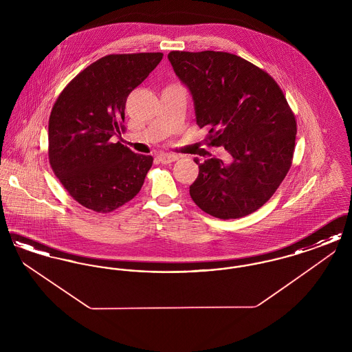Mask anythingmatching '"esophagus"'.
<instances>
[{"label": "esophagus", "mask_w": 352, "mask_h": 352, "mask_svg": "<svg viewBox=\"0 0 352 352\" xmlns=\"http://www.w3.org/2000/svg\"><path fill=\"white\" fill-rule=\"evenodd\" d=\"M157 160L161 162V164H171V162H175L178 160V155L175 154H160L157 157Z\"/></svg>", "instance_id": "1"}]
</instances>
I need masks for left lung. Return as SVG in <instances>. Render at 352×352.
I'll use <instances>...</instances> for the list:
<instances>
[{
  "instance_id": "8db88e82",
  "label": "left lung",
  "mask_w": 352,
  "mask_h": 352,
  "mask_svg": "<svg viewBox=\"0 0 352 352\" xmlns=\"http://www.w3.org/2000/svg\"><path fill=\"white\" fill-rule=\"evenodd\" d=\"M168 60L192 95L208 146L231 164L208 158L190 186L195 204L214 218L247 217L272 198L292 166L297 122L267 71L223 51H171Z\"/></svg>"
}]
</instances>
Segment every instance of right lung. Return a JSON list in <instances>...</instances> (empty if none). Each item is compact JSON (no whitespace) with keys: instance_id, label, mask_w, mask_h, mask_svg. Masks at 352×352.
I'll list each match as a JSON object with an SVG mask.
<instances>
[{"instance_id":"1","label":"right lung","mask_w":352,"mask_h":352,"mask_svg":"<svg viewBox=\"0 0 352 352\" xmlns=\"http://www.w3.org/2000/svg\"><path fill=\"white\" fill-rule=\"evenodd\" d=\"M162 56V52L105 55L79 72L51 109V168L68 194L88 210L112 212L132 201L144 184L153 157L111 138L125 131L126 99Z\"/></svg>"}]
</instances>
